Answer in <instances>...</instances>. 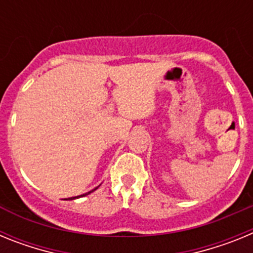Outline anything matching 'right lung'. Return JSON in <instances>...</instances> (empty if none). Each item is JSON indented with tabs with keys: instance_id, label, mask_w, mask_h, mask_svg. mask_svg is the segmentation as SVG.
<instances>
[{
	"instance_id": "add662e5",
	"label": "right lung",
	"mask_w": 253,
	"mask_h": 253,
	"mask_svg": "<svg viewBox=\"0 0 253 253\" xmlns=\"http://www.w3.org/2000/svg\"><path fill=\"white\" fill-rule=\"evenodd\" d=\"M99 187V186H97ZM97 187H95V189L93 190H91V191H88V193H86V194H82V195H80V196H73V198H68V199H66V200H75V199H78V198H82V196H86V195H88V194H91L92 193V191H95L96 189H97Z\"/></svg>"
}]
</instances>
